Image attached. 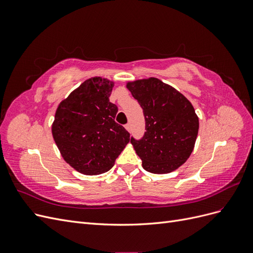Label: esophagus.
Here are the masks:
<instances>
[{"instance_id": "esophagus-1", "label": "esophagus", "mask_w": 253, "mask_h": 253, "mask_svg": "<svg viewBox=\"0 0 253 253\" xmlns=\"http://www.w3.org/2000/svg\"><path fill=\"white\" fill-rule=\"evenodd\" d=\"M126 128L127 129L128 132H131V131H132V126H131V124H126Z\"/></svg>"}]
</instances>
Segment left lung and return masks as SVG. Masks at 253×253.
<instances>
[{"mask_svg":"<svg viewBox=\"0 0 253 253\" xmlns=\"http://www.w3.org/2000/svg\"><path fill=\"white\" fill-rule=\"evenodd\" d=\"M140 104L145 132L131 143L145 171L164 174L177 169L190 157L198 133V117L188 99L157 78L127 83Z\"/></svg>","mask_w":253,"mask_h":253,"instance_id":"obj_1","label":"left lung"}]
</instances>
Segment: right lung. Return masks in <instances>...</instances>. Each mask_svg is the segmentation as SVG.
<instances>
[{
  "label": "right lung",
  "instance_id": "right-lung-1",
  "mask_svg": "<svg viewBox=\"0 0 253 253\" xmlns=\"http://www.w3.org/2000/svg\"><path fill=\"white\" fill-rule=\"evenodd\" d=\"M114 83L99 77L84 81L60 103L51 127L61 155L86 175L109 171L129 141V133L115 121L110 102Z\"/></svg>",
  "mask_w": 253,
  "mask_h": 253
}]
</instances>
